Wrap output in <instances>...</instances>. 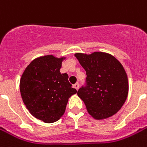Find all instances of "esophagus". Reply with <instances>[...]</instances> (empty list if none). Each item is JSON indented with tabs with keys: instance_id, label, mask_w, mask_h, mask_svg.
I'll return each mask as SVG.
<instances>
[{
	"instance_id": "esophagus-1",
	"label": "esophagus",
	"mask_w": 147,
	"mask_h": 147,
	"mask_svg": "<svg viewBox=\"0 0 147 147\" xmlns=\"http://www.w3.org/2000/svg\"><path fill=\"white\" fill-rule=\"evenodd\" d=\"M73 87L75 88H76V90H78V88H79V83H76V84H75V85H73Z\"/></svg>"
}]
</instances>
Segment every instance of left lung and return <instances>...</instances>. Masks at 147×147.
Masks as SVG:
<instances>
[{"label":"left lung","mask_w":147,"mask_h":147,"mask_svg":"<svg viewBox=\"0 0 147 147\" xmlns=\"http://www.w3.org/2000/svg\"><path fill=\"white\" fill-rule=\"evenodd\" d=\"M75 55L86 71L85 85L77 94L88 112L98 120L113 116L123 106L128 94V79L123 65L105 53Z\"/></svg>","instance_id":"obj_1"}]
</instances>
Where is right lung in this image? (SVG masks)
<instances>
[{
    "label": "right lung",
    "mask_w": 147,
    "mask_h": 147,
    "mask_svg": "<svg viewBox=\"0 0 147 147\" xmlns=\"http://www.w3.org/2000/svg\"><path fill=\"white\" fill-rule=\"evenodd\" d=\"M63 59L52 55L36 58L20 78L24 105L33 116L45 123L57 121L65 113L69 98L77 92L71 88L69 76L60 72Z\"/></svg>",
    "instance_id": "add662e5"
}]
</instances>
